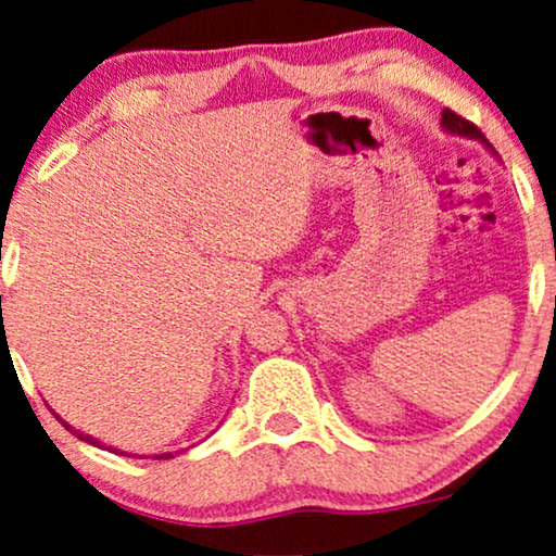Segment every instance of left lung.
<instances>
[{
  "instance_id": "1",
  "label": "left lung",
  "mask_w": 556,
  "mask_h": 556,
  "mask_svg": "<svg viewBox=\"0 0 556 556\" xmlns=\"http://www.w3.org/2000/svg\"><path fill=\"white\" fill-rule=\"evenodd\" d=\"M440 127H442V131H447V135H453V137H465V139H478V142H480V144H483V147H485V150H488V152H491V154H493V157H495V152L491 150V144H488V142H485V137H483V135H480V131H478L476 127H472V124H470V122H465V118H460V116H457V114H453V111H450V109H445V111H442V122H440Z\"/></svg>"
}]
</instances>
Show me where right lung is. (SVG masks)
I'll use <instances>...</instances> for the list:
<instances>
[{
  "label": "right lung",
  "instance_id": "add662e5",
  "mask_svg": "<svg viewBox=\"0 0 556 556\" xmlns=\"http://www.w3.org/2000/svg\"><path fill=\"white\" fill-rule=\"evenodd\" d=\"M55 417H58V414H55ZM58 419H61V417H58ZM61 425H63L65 429H71V432H73V434H76V438H78V440H84V442H88V445L103 447V442H99V440H96V438H91V434H84V432H78V429H76V427H71V425H68V421H65V419H61ZM103 450H111V453H116V447H103ZM122 455H127V457H131V453H122ZM154 457H157V460H167V457H173V453H162V455H154Z\"/></svg>",
  "mask_w": 556,
  "mask_h": 556
}]
</instances>
